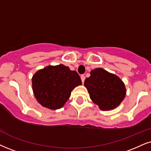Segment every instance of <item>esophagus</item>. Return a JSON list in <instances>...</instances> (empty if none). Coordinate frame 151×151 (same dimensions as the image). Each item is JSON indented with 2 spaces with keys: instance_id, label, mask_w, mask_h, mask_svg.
<instances>
[{
  "instance_id": "esophagus-1",
  "label": "esophagus",
  "mask_w": 151,
  "mask_h": 151,
  "mask_svg": "<svg viewBox=\"0 0 151 151\" xmlns=\"http://www.w3.org/2000/svg\"><path fill=\"white\" fill-rule=\"evenodd\" d=\"M81 81H82V83H84L85 80V76H84V75H81Z\"/></svg>"
}]
</instances>
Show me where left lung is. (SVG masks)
Returning a JSON list of instances; mask_svg holds the SVG:
<instances>
[{
	"label": "left lung",
	"mask_w": 151,
	"mask_h": 151,
	"mask_svg": "<svg viewBox=\"0 0 151 151\" xmlns=\"http://www.w3.org/2000/svg\"><path fill=\"white\" fill-rule=\"evenodd\" d=\"M84 85L92 101L103 111L115 109L125 96L126 90L122 81L103 68L92 70Z\"/></svg>",
	"instance_id": "obj_1"
}]
</instances>
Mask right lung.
Returning a JSON list of instances; mask_svg holds the SVG:
<instances>
[{"instance_id":"obj_1","label":"right lung","mask_w":151,"mask_h":151,"mask_svg":"<svg viewBox=\"0 0 151 151\" xmlns=\"http://www.w3.org/2000/svg\"><path fill=\"white\" fill-rule=\"evenodd\" d=\"M81 84L78 73L63 64L45 67L36 72L32 78L33 91L37 101L52 110L63 107L71 91Z\"/></svg>"}]
</instances>
